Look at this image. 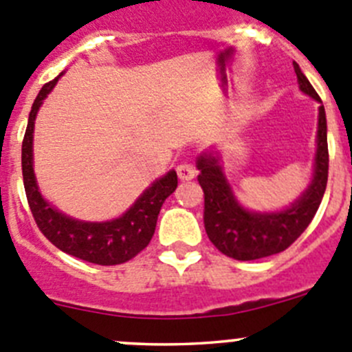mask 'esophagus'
<instances>
[{"instance_id": "esophagus-1", "label": "esophagus", "mask_w": 352, "mask_h": 352, "mask_svg": "<svg viewBox=\"0 0 352 352\" xmlns=\"http://www.w3.org/2000/svg\"><path fill=\"white\" fill-rule=\"evenodd\" d=\"M176 173H178L179 179H183V182H190V179L195 178L197 169L192 162H182L178 164V167H176Z\"/></svg>"}]
</instances>
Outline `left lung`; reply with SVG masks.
<instances>
[{
	"label": "left lung",
	"instance_id": "1",
	"mask_svg": "<svg viewBox=\"0 0 352 352\" xmlns=\"http://www.w3.org/2000/svg\"><path fill=\"white\" fill-rule=\"evenodd\" d=\"M300 91L321 103L311 82L294 62ZM217 152H204L197 159L199 183L204 190V226L219 252L236 261H254L289 249L309 226L323 199L329 179V143L324 107L318 109L316 155L313 179L302 195L287 209L274 212L249 210L236 200L223 173Z\"/></svg>",
	"mask_w": 352,
	"mask_h": 352
}]
</instances>
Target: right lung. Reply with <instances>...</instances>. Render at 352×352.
<instances>
[{
  "label": "right lung",
  "instance_id": "add662e5",
  "mask_svg": "<svg viewBox=\"0 0 352 352\" xmlns=\"http://www.w3.org/2000/svg\"><path fill=\"white\" fill-rule=\"evenodd\" d=\"M62 76L63 72L43 86L29 113L28 129L22 142V176L29 207L43 235L62 252L102 266L122 264L150 243L155 233L160 207L178 186V176L174 169L169 170L162 178L155 179L122 216L102 223L74 219L46 202L39 192L32 166L34 120L43 100L52 93Z\"/></svg>",
  "mask_w": 352,
  "mask_h": 352
}]
</instances>
